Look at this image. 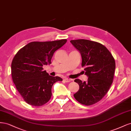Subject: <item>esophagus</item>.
<instances>
[{
  "instance_id": "34e87169",
  "label": "esophagus",
  "mask_w": 131,
  "mask_h": 131,
  "mask_svg": "<svg viewBox=\"0 0 131 131\" xmlns=\"http://www.w3.org/2000/svg\"><path fill=\"white\" fill-rule=\"evenodd\" d=\"M64 80L67 82H70L71 81H72V79H69V78H64Z\"/></svg>"
}]
</instances>
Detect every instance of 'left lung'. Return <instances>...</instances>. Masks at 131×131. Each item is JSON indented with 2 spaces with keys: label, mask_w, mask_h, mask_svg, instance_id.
<instances>
[{
  "label": "left lung",
  "mask_w": 131,
  "mask_h": 131,
  "mask_svg": "<svg viewBox=\"0 0 131 131\" xmlns=\"http://www.w3.org/2000/svg\"><path fill=\"white\" fill-rule=\"evenodd\" d=\"M82 58L88 81H74L79 90L74 97L80 103L90 105L99 102L108 92L112 85L115 69V62L109 51L101 43L85 39L70 40Z\"/></svg>",
  "instance_id": "8db88e82"
}]
</instances>
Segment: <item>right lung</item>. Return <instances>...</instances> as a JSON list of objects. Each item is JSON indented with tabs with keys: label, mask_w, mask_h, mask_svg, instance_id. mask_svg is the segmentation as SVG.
<instances>
[{
	"label": "right lung",
	"mask_w": 131,
	"mask_h": 131,
	"mask_svg": "<svg viewBox=\"0 0 131 131\" xmlns=\"http://www.w3.org/2000/svg\"><path fill=\"white\" fill-rule=\"evenodd\" d=\"M66 42V39L31 42L15 54L11 63L12 78L27 103L37 106L45 104L50 100L53 85L63 80L50 76L42 66L51 64L54 52Z\"/></svg>",
	"instance_id": "right-lung-1"
}]
</instances>
